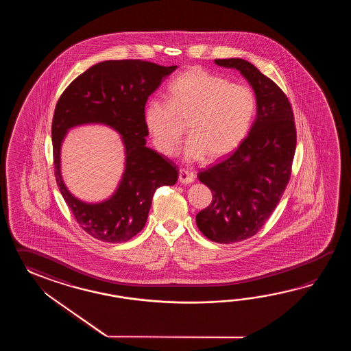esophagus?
Returning <instances> with one entry per match:
<instances>
[{
  "label": "esophagus",
  "instance_id": "34e87169",
  "mask_svg": "<svg viewBox=\"0 0 351 351\" xmlns=\"http://www.w3.org/2000/svg\"><path fill=\"white\" fill-rule=\"evenodd\" d=\"M194 180L193 173L186 171V169H180L179 171V182L183 183V184H189Z\"/></svg>",
  "mask_w": 351,
  "mask_h": 351
}]
</instances>
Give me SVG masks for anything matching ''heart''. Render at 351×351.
<instances>
[{
    "mask_svg": "<svg viewBox=\"0 0 351 351\" xmlns=\"http://www.w3.org/2000/svg\"><path fill=\"white\" fill-rule=\"evenodd\" d=\"M252 90L193 66L177 75L167 89V100L150 99L144 123L153 143L165 156H174L186 121L189 162L216 160L239 147L254 118Z\"/></svg>",
    "mask_w": 351,
    "mask_h": 351,
    "instance_id": "obj_1",
    "label": "heart"
}]
</instances>
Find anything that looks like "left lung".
Returning <instances> with one entry per match:
<instances>
[{"mask_svg":"<svg viewBox=\"0 0 351 351\" xmlns=\"http://www.w3.org/2000/svg\"><path fill=\"white\" fill-rule=\"evenodd\" d=\"M215 62L237 69L257 103L250 134L236 152L198 173L213 198L195 216L197 226L207 239L228 245L254 236L276 208L291 177L296 127L291 104L276 82L246 60Z\"/></svg>","mask_w":351,"mask_h":351,"instance_id":"obj_1","label":"left lung"}]
</instances>
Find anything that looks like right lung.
Wrapping results in <instances>:
<instances>
[{
	"label": "right lung",
	"mask_w": 351,
	"mask_h": 351,
	"mask_svg": "<svg viewBox=\"0 0 351 351\" xmlns=\"http://www.w3.org/2000/svg\"><path fill=\"white\" fill-rule=\"evenodd\" d=\"M177 66L143 60H108L79 75L61 94L53 112V152L60 192L76 222L91 237L119 243L142 231L157 188L173 186L179 171L169 159L145 147L147 100ZM99 122L115 128L125 143L126 171L116 193L100 204H85L70 194L59 173V149L66 130Z\"/></svg>",
	"instance_id": "1"
}]
</instances>
